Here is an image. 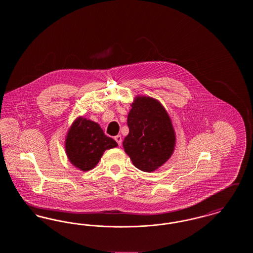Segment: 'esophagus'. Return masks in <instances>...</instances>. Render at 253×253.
Here are the masks:
<instances>
[{"label": "esophagus", "instance_id": "1", "mask_svg": "<svg viewBox=\"0 0 253 253\" xmlns=\"http://www.w3.org/2000/svg\"><path fill=\"white\" fill-rule=\"evenodd\" d=\"M115 140L118 142V144L121 146V143H122V137H121V134L116 135V136H115Z\"/></svg>", "mask_w": 253, "mask_h": 253}]
</instances>
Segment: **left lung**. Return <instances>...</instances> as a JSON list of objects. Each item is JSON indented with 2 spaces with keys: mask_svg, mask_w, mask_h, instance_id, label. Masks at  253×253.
Instances as JSON below:
<instances>
[{
  "mask_svg": "<svg viewBox=\"0 0 253 253\" xmlns=\"http://www.w3.org/2000/svg\"><path fill=\"white\" fill-rule=\"evenodd\" d=\"M127 124L129 133L123 147L138 169L156 170L172 155L175 134L168 113L157 100L135 97Z\"/></svg>",
  "mask_w": 253,
  "mask_h": 253,
  "instance_id": "left-lung-1",
  "label": "left lung"
}]
</instances>
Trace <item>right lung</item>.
Segmentation results:
<instances>
[{
  "instance_id": "obj_1",
  "label": "right lung",
  "mask_w": 253,
  "mask_h": 253,
  "mask_svg": "<svg viewBox=\"0 0 253 253\" xmlns=\"http://www.w3.org/2000/svg\"><path fill=\"white\" fill-rule=\"evenodd\" d=\"M117 146L118 143L105 135L97 123L80 118L68 132L65 150L74 166L89 170L98 163L105 150Z\"/></svg>"
}]
</instances>
